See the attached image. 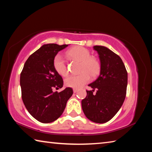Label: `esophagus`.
<instances>
[{"instance_id":"esophagus-1","label":"esophagus","mask_w":152,"mask_h":152,"mask_svg":"<svg viewBox=\"0 0 152 152\" xmlns=\"http://www.w3.org/2000/svg\"><path fill=\"white\" fill-rule=\"evenodd\" d=\"M73 91H74V93H76V92H78V89H76V88H74V89H73Z\"/></svg>"}]
</instances>
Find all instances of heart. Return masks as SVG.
<instances>
[{"label": "heart", "instance_id": "1", "mask_svg": "<svg viewBox=\"0 0 152 152\" xmlns=\"http://www.w3.org/2000/svg\"><path fill=\"white\" fill-rule=\"evenodd\" d=\"M69 57L81 61L79 72L80 74L77 76H69L64 80L66 86L74 88H80L88 82L92 77H95L100 72V64L96 59L91 57V52L83 47H75L67 51ZM53 68L55 70L62 76L68 73V67L61 53H58L53 59Z\"/></svg>", "mask_w": 152, "mask_h": 152}]
</instances>
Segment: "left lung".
I'll list each match as a JSON object with an SVG mask.
<instances>
[{"instance_id": "left-lung-1", "label": "left lung", "mask_w": 152, "mask_h": 152, "mask_svg": "<svg viewBox=\"0 0 152 152\" xmlns=\"http://www.w3.org/2000/svg\"><path fill=\"white\" fill-rule=\"evenodd\" d=\"M101 60V73L96 80L89 84L92 91L82 101V108L91 121L104 123L117 114L125 101L127 92V72L119 56L109 49L94 46ZM97 90L96 94L93 92Z\"/></svg>"}]
</instances>
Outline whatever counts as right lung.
I'll return each instance as SVG.
<instances>
[{
	"instance_id": "1",
	"label": "right lung",
	"mask_w": 152,
	"mask_h": 152,
	"mask_svg": "<svg viewBox=\"0 0 152 152\" xmlns=\"http://www.w3.org/2000/svg\"><path fill=\"white\" fill-rule=\"evenodd\" d=\"M68 46L43 45L29 56L20 73L23 102L31 115L41 123H49L58 119L73 94L70 87L60 92L52 91L62 88L64 83L53 68V59L58 51Z\"/></svg>"
}]
</instances>
